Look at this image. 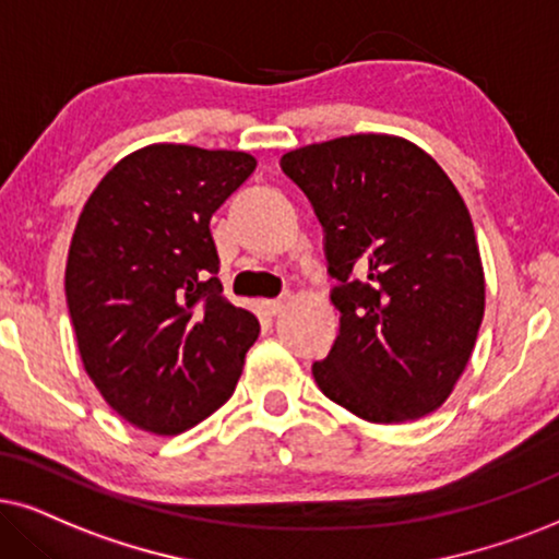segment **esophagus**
I'll return each mask as SVG.
<instances>
[{"mask_svg": "<svg viewBox=\"0 0 559 559\" xmlns=\"http://www.w3.org/2000/svg\"><path fill=\"white\" fill-rule=\"evenodd\" d=\"M263 309L271 317H275V314H281L286 309V299H271V301H263Z\"/></svg>", "mask_w": 559, "mask_h": 559, "instance_id": "obj_1", "label": "esophagus"}]
</instances>
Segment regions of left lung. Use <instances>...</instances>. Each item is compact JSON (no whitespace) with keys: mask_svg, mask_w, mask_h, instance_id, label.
<instances>
[{"mask_svg":"<svg viewBox=\"0 0 559 559\" xmlns=\"http://www.w3.org/2000/svg\"><path fill=\"white\" fill-rule=\"evenodd\" d=\"M324 231L341 330L317 386L369 423L441 407L467 366L485 314L469 211L420 146L356 133L281 157Z\"/></svg>","mask_w":559,"mask_h":559,"instance_id":"1","label":"left lung"}]
</instances>
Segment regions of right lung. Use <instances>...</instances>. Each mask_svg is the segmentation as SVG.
Instances as JSON below:
<instances>
[{
  "label": "right lung",
  "mask_w": 559,
  "mask_h": 559,
  "mask_svg": "<svg viewBox=\"0 0 559 559\" xmlns=\"http://www.w3.org/2000/svg\"><path fill=\"white\" fill-rule=\"evenodd\" d=\"M255 165L245 152L152 144L84 203L69 317L90 379L141 430L182 433L235 392L260 324L222 294L209 224Z\"/></svg>",
  "instance_id": "obj_1"
}]
</instances>
